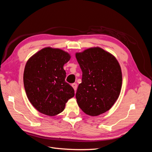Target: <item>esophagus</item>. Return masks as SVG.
I'll use <instances>...</instances> for the list:
<instances>
[{"label":"esophagus","mask_w":152,"mask_h":152,"mask_svg":"<svg viewBox=\"0 0 152 152\" xmlns=\"http://www.w3.org/2000/svg\"><path fill=\"white\" fill-rule=\"evenodd\" d=\"M72 87L73 88V89H74V91H76L77 89V84H75V83H73V84H72Z\"/></svg>","instance_id":"34e87169"}]
</instances>
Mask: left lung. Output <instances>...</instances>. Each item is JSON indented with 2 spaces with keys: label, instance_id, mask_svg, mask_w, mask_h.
<instances>
[{
  "label": "left lung",
  "instance_id": "8db88e82",
  "mask_svg": "<svg viewBox=\"0 0 152 152\" xmlns=\"http://www.w3.org/2000/svg\"><path fill=\"white\" fill-rule=\"evenodd\" d=\"M75 57L82 72L76 93L77 104L88 115L98 116L111 108L120 95L121 66L113 54L99 47L76 53Z\"/></svg>",
  "mask_w": 152,
  "mask_h": 152
}]
</instances>
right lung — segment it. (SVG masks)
<instances>
[{"label":"right lung","instance_id":"obj_1","mask_svg":"<svg viewBox=\"0 0 152 152\" xmlns=\"http://www.w3.org/2000/svg\"><path fill=\"white\" fill-rule=\"evenodd\" d=\"M70 58V54L65 50L47 47L27 61L23 73L25 89L30 102L40 113L56 115L74 96L73 87L65 80L63 68Z\"/></svg>","mask_w":152,"mask_h":152}]
</instances>
